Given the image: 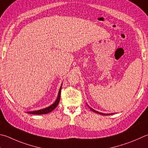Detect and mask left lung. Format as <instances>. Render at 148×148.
Masks as SVG:
<instances>
[{
	"mask_svg": "<svg viewBox=\"0 0 148 148\" xmlns=\"http://www.w3.org/2000/svg\"><path fill=\"white\" fill-rule=\"evenodd\" d=\"M89 108L92 110V111H93V112H96V113H98V114H102V115H111V114H105V113H102V112H99L98 111H95V110H94V109H92V108H90V107H89Z\"/></svg>",
	"mask_w": 148,
	"mask_h": 148,
	"instance_id": "8db88e82",
	"label": "left lung"
}]
</instances>
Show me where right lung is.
<instances>
[{"mask_svg":"<svg viewBox=\"0 0 148 148\" xmlns=\"http://www.w3.org/2000/svg\"><path fill=\"white\" fill-rule=\"evenodd\" d=\"M61 86H62V85H61ZM61 87L60 88V90H59L58 96L57 99H56V100L55 101L54 103L51 105L50 106L47 107V108L40 109V110H37V111H29V112H27V113L32 114H47V113H48V112H50L51 111H52L53 109L56 108V107L58 106L59 102H60V96H61Z\"/></svg>","mask_w":148,"mask_h":148,"instance_id":"right-lung-1","label":"right lung"}]
</instances>
